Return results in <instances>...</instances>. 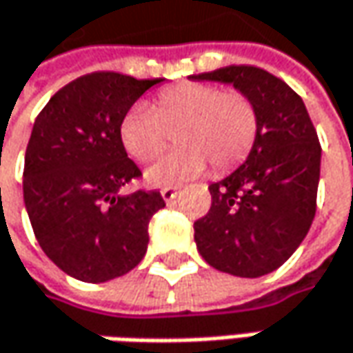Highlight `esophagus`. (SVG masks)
I'll use <instances>...</instances> for the list:
<instances>
[{"label":"esophagus","instance_id":"esophagus-1","mask_svg":"<svg viewBox=\"0 0 353 353\" xmlns=\"http://www.w3.org/2000/svg\"><path fill=\"white\" fill-rule=\"evenodd\" d=\"M161 196L165 198V202H172L174 198L179 196V188H176V186H165V188L161 190Z\"/></svg>","mask_w":353,"mask_h":353}]
</instances>
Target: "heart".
<instances>
[{
	"instance_id": "1",
	"label": "heart",
	"mask_w": 353,
	"mask_h": 353,
	"mask_svg": "<svg viewBox=\"0 0 353 353\" xmlns=\"http://www.w3.org/2000/svg\"><path fill=\"white\" fill-rule=\"evenodd\" d=\"M176 129V147L147 170L155 186H172L200 176L208 161L224 172L250 155L259 117L250 98L236 90L184 82L159 92L153 108L137 103L119 125L123 149L137 161L155 159Z\"/></svg>"
}]
</instances>
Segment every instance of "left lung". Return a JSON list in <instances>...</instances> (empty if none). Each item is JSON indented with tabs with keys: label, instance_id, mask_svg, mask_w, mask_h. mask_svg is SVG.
I'll return each mask as SVG.
<instances>
[{
	"label": "left lung",
	"instance_id": "8db88e82",
	"mask_svg": "<svg viewBox=\"0 0 353 353\" xmlns=\"http://www.w3.org/2000/svg\"><path fill=\"white\" fill-rule=\"evenodd\" d=\"M190 78L234 84L257 110L250 157L208 186L212 206L194 222V241L214 269L261 277L291 257L314 220L322 155L316 129L301 96L263 68L234 64Z\"/></svg>",
	"mask_w": 353,
	"mask_h": 353
}]
</instances>
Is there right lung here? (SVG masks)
<instances>
[{"label":"right lung","mask_w":353,"mask_h":353,"mask_svg":"<svg viewBox=\"0 0 353 353\" xmlns=\"http://www.w3.org/2000/svg\"><path fill=\"white\" fill-rule=\"evenodd\" d=\"M119 72H92L61 88L34 119L25 151L23 200L34 237L66 275L105 283L143 259L159 190L119 194L141 176L119 139L121 119L151 86Z\"/></svg>","instance_id":"add662e5"}]
</instances>
